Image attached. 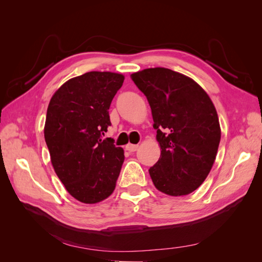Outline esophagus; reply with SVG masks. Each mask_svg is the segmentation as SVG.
<instances>
[{
    "label": "esophagus",
    "mask_w": 262,
    "mask_h": 262,
    "mask_svg": "<svg viewBox=\"0 0 262 262\" xmlns=\"http://www.w3.org/2000/svg\"><path fill=\"white\" fill-rule=\"evenodd\" d=\"M139 145H134V144H128L125 146V149L129 150V152H136V150L138 149Z\"/></svg>",
    "instance_id": "obj_1"
}]
</instances>
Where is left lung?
I'll return each instance as SVG.
<instances>
[{
  "label": "left lung",
  "mask_w": 262,
  "mask_h": 262,
  "mask_svg": "<svg viewBox=\"0 0 262 262\" xmlns=\"http://www.w3.org/2000/svg\"><path fill=\"white\" fill-rule=\"evenodd\" d=\"M152 109L161 157L148 169L156 189L186 195L199 188L215 161L221 140L216 109L192 78L165 68L131 74Z\"/></svg>",
  "instance_id": "8db88e82"
}]
</instances>
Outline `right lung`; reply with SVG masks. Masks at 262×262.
Masks as SVG:
<instances>
[{"mask_svg":"<svg viewBox=\"0 0 262 262\" xmlns=\"http://www.w3.org/2000/svg\"><path fill=\"white\" fill-rule=\"evenodd\" d=\"M124 76L94 72L71 78L52 96L45 140L55 173L68 192L83 203H97L114 192L124 161L114 139L101 138L112 125L109 107Z\"/></svg>","mask_w":262,"mask_h":262,"instance_id":"add662e5","label":"right lung"}]
</instances>
